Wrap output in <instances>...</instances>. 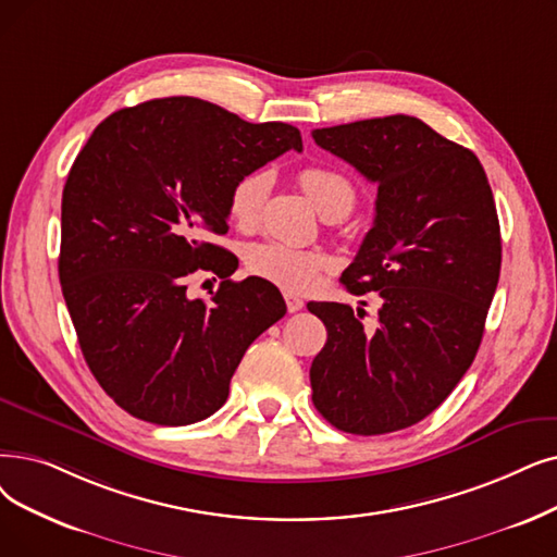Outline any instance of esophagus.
<instances>
[{
  "instance_id": "esophagus-1",
  "label": "esophagus",
  "mask_w": 557,
  "mask_h": 557,
  "mask_svg": "<svg viewBox=\"0 0 557 557\" xmlns=\"http://www.w3.org/2000/svg\"><path fill=\"white\" fill-rule=\"evenodd\" d=\"M284 302H286L288 313H296V311H300V309L305 307L302 298H298V296H294V294H284Z\"/></svg>"
}]
</instances>
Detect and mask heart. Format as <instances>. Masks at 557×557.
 <instances>
[{
    "label": "heart",
    "mask_w": 557,
    "mask_h": 557,
    "mask_svg": "<svg viewBox=\"0 0 557 557\" xmlns=\"http://www.w3.org/2000/svg\"><path fill=\"white\" fill-rule=\"evenodd\" d=\"M298 182L307 198L321 211L323 219H346L357 202V188L344 175L327 165H307L298 173ZM271 190V175L255 171L238 177L230 190V219L244 230L259 223V215ZM248 271L261 280H269L286 292H307L317 286L330 269V259L319 250H302L277 240L255 244L246 250Z\"/></svg>",
    "instance_id": "b5f03b06"
}]
</instances>
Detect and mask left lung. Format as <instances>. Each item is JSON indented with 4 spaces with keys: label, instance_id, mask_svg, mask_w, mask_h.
Instances as JSON below:
<instances>
[{
    "label": "left lung",
    "instance_id": "obj_1",
    "mask_svg": "<svg viewBox=\"0 0 557 557\" xmlns=\"http://www.w3.org/2000/svg\"><path fill=\"white\" fill-rule=\"evenodd\" d=\"M377 184L375 221L342 282L380 294L373 321L342 302H309L327 342L313 357L311 400L352 434L409 428L469 371L500 273V227L478 157L412 115L311 132Z\"/></svg>",
    "mask_w": 557,
    "mask_h": 557
}]
</instances>
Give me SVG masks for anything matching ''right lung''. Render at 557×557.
<instances>
[{
	"mask_svg": "<svg viewBox=\"0 0 557 557\" xmlns=\"http://www.w3.org/2000/svg\"><path fill=\"white\" fill-rule=\"evenodd\" d=\"M286 150L284 123H246L198 98L120 109L95 127L61 202L59 280L86 364L132 417L188 425L211 417L255 338L286 305L261 277L232 282L227 232L234 182ZM224 277L205 304L185 277Z\"/></svg>",
	"mask_w": 557,
	"mask_h": 557,
	"instance_id": "obj_1",
	"label": "right lung"
}]
</instances>
